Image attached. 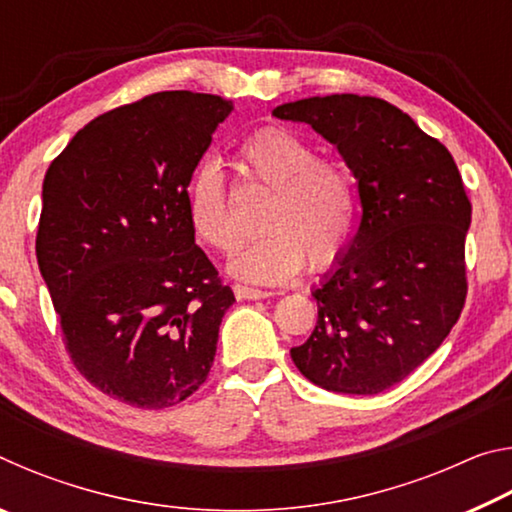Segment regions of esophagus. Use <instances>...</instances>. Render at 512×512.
<instances>
[{
	"label": "esophagus",
	"mask_w": 512,
	"mask_h": 512,
	"mask_svg": "<svg viewBox=\"0 0 512 512\" xmlns=\"http://www.w3.org/2000/svg\"><path fill=\"white\" fill-rule=\"evenodd\" d=\"M235 296H237V300H262V298L271 296V293L262 291V289H250V287H244V284H237Z\"/></svg>",
	"instance_id": "obj_1"
}]
</instances>
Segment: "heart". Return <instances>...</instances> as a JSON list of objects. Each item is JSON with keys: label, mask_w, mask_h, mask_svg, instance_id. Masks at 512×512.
<instances>
[{"label": "heart", "mask_w": 512, "mask_h": 512, "mask_svg": "<svg viewBox=\"0 0 512 512\" xmlns=\"http://www.w3.org/2000/svg\"><path fill=\"white\" fill-rule=\"evenodd\" d=\"M237 164L250 183L268 189V198L259 212L264 235L232 257V275L253 284H282L305 262L314 271L339 262L357 223V185L343 164L316 158L314 146L280 126L248 135ZM187 214L196 237L214 250L232 253L241 244L216 164L205 162L194 171Z\"/></svg>", "instance_id": "1"}]
</instances>
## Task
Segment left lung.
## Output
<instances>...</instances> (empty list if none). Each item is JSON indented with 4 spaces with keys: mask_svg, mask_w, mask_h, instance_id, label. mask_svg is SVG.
Instances as JSON below:
<instances>
[{
    "mask_svg": "<svg viewBox=\"0 0 512 512\" xmlns=\"http://www.w3.org/2000/svg\"><path fill=\"white\" fill-rule=\"evenodd\" d=\"M273 117L339 149L363 210L345 255L311 291L316 327L291 359L325 391L377 395L429 359L463 311L472 205L461 173L384 99L329 94L282 103Z\"/></svg>",
    "mask_w": 512,
    "mask_h": 512,
    "instance_id": "8db88e82",
    "label": "left lung"
}]
</instances>
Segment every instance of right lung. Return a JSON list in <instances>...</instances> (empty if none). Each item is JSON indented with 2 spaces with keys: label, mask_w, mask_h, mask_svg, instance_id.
Wrapping results in <instances>:
<instances>
[{
  "label": "right lung",
  "mask_w": 512,
  "mask_h": 512,
  "mask_svg": "<svg viewBox=\"0 0 512 512\" xmlns=\"http://www.w3.org/2000/svg\"><path fill=\"white\" fill-rule=\"evenodd\" d=\"M232 101L158 92L92 119L49 164L36 257L76 370L167 409L212 368L235 302L196 246L187 187Z\"/></svg>",
  "instance_id": "add662e5"
}]
</instances>
